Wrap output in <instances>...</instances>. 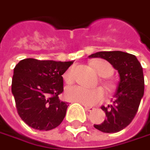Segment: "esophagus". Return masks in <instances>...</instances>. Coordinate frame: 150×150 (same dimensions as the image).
<instances>
[{"instance_id": "34e87169", "label": "esophagus", "mask_w": 150, "mask_h": 150, "mask_svg": "<svg viewBox=\"0 0 150 150\" xmlns=\"http://www.w3.org/2000/svg\"><path fill=\"white\" fill-rule=\"evenodd\" d=\"M85 109H86L88 112H92V111L94 110V108H93V107H91V106H85Z\"/></svg>"}]
</instances>
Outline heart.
Instances as JSON below:
<instances>
[{"label":"heart","instance_id":"b5f03b06","mask_svg":"<svg viewBox=\"0 0 150 150\" xmlns=\"http://www.w3.org/2000/svg\"><path fill=\"white\" fill-rule=\"evenodd\" d=\"M94 70L102 77H109L113 74V68L108 62L97 59L91 62ZM63 79L66 83L71 84L74 81V72L72 69H68L64 75ZM106 89L112 92L114 89V83L112 81H106L105 82ZM105 91L102 88H95L88 89L81 86H74L68 88L65 91V97L67 100L72 102L80 103L83 105H95L101 103L105 100Z\"/></svg>","mask_w":150,"mask_h":150}]
</instances>
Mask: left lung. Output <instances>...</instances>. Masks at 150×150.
Instances as JSON below:
<instances>
[{
    "instance_id": "obj_1",
    "label": "left lung",
    "mask_w": 150,
    "mask_h": 150,
    "mask_svg": "<svg viewBox=\"0 0 150 150\" xmlns=\"http://www.w3.org/2000/svg\"><path fill=\"white\" fill-rule=\"evenodd\" d=\"M89 58L100 57L108 61L118 71L120 81L112 104L101 109L106 119L94 128L105 133L118 132L128 126L137 112L144 93L143 68L137 58L123 51H100Z\"/></svg>"
}]
</instances>
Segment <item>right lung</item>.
Instances as JSON below:
<instances>
[{
	"instance_id": "add662e5",
	"label": "right lung",
	"mask_w": 150,
	"mask_h": 150,
	"mask_svg": "<svg viewBox=\"0 0 150 150\" xmlns=\"http://www.w3.org/2000/svg\"><path fill=\"white\" fill-rule=\"evenodd\" d=\"M72 63L26 58L15 66L12 93L18 114L27 125L50 130L62 122L68 103L58 97L63 92L62 75Z\"/></svg>"
}]
</instances>
